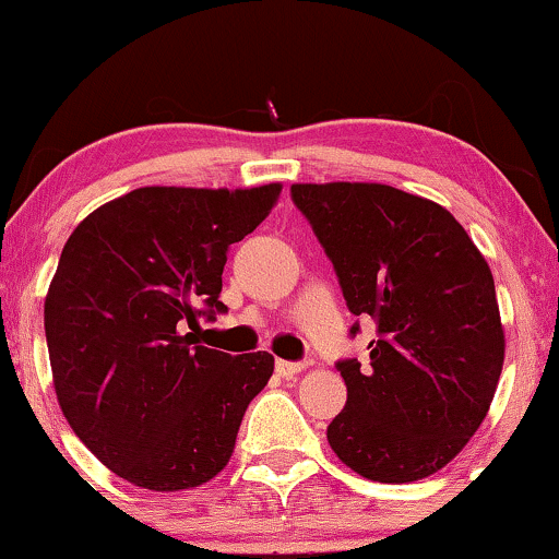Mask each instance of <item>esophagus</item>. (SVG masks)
I'll return each mask as SVG.
<instances>
[{
    "label": "esophagus",
    "instance_id": "1",
    "mask_svg": "<svg viewBox=\"0 0 559 559\" xmlns=\"http://www.w3.org/2000/svg\"><path fill=\"white\" fill-rule=\"evenodd\" d=\"M274 369H277V373L280 377H285V379H289V377H295V373H300L302 369H305V364H297V361H280L274 364Z\"/></svg>",
    "mask_w": 559,
    "mask_h": 559
}]
</instances>
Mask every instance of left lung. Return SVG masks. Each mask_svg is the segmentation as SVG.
I'll use <instances>...</instances> for the list:
<instances>
[{"mask_svg": "<svg viewBox=\"0 0 559 559\" xmlns=\"http://www.w3.org/2000/svg\"><path fill=\"white\" fill-rule=\"evenodd\" d=\"M293 201L348 310L379 333L369 364L338 361L348 400L328 425L333 453L379 484L432 476L476 435L501 377L507 341L488 262L453 213L400 188L295 182Z\"/></svg>", "mask_w": 559, "mask_h": 559, "instance_id": "obj_1", "label": "left lung"}]
</instances>
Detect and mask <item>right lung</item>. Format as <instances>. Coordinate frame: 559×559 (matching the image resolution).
<instances>
[{"mask_svg": "<svg viewBox=\"0 0 559 559\" xmlns=\"http://www.w3.org/2000/svg\"><path fill=\"white\" fill-rule=\"evenodd\" d=\"M280 193V182L136 188L66 241L45 297L52 386L83 445L129 484L182 491L226 468L274 356L198 346L186 325L226 310V251Z\"/></svg>", "mask_w": 559, "mask_h": 559, "instance_id": "add662e5", "label": "right lung"}]
</instances>
